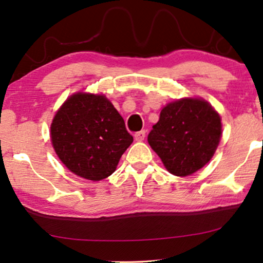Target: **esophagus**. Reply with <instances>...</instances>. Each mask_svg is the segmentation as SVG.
I'll return each mask as SVG.
<instances>
[{
  "mask_svg": "<svg viewBox=\"0 0 263 263\" xmlns=\"http://www.w3.org/2000/svg\"><path fill=\"white\" fill-rule=\"evenodd\" d=\"M145 136H146L145 130H140V132L135 133V134H134V138H135L136 141H142V140L145 139Z\"/></svg>",
  "mask_w": 263,
  "mask_h": 263,
  "instance_id": "1",
  "label": "esophagus"
}]
</instances>
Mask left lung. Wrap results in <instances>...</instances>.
Segmentation results:
<instances>
[{
	"mask_svg": "<svg viewBox=\"0 0 263 263\" xmlns=\"http://www.w3.org/2000/svg\"><path fill=\"white\" fill-rule=\"evenodd\" d=\"M221 138V118L201 98L168 103L148 134V143L175 176H189L212 159Z\"/></svg>",
	"mask_w": 263,
	"mask_h": 263,
	"instance_id": "left-lung-1",
	"label": "left lung"
}]
</instances>
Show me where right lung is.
Wrapping results in <instances>:
<instances>
[{
	"instance_id": "1",
	"label": "right lung",
	"mask_w": 263,
	"mask_h": 263,
	"mask_svg": "<svg viewBox=\"0 0 263 263\" xmlns=\"http://www.w3.org/2000/svg\"><path fill=\"white\" fill-rule=\"evenodd\" d=\"M51 142L68 170L89 181H100L116 170L133 136L112 103L103 95L78 92L57 110Z\"/></svg>"
}]
</instances>
